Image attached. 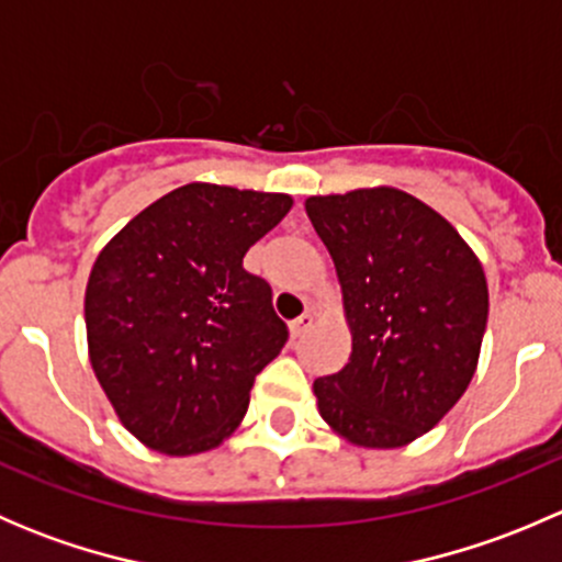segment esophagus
I'll use <instances>...</instances> for the list:
<instances>
[{"label": "esophagus", "mask_w": 562, "mask_h": 562, "mask_svg": "<svg viewBox=\"0 0 562 562\" xmlns=\"http://www.w3.org/2000/svg\"><path fill=\"white\" fill-rule=\"evenodd\" d=\"M313 326V315L310 313H304V315H299L296 321L291 323V337H302L304 331H307V328Z\"/></svg>", "instance_id": "34e87169"}]
</instances>
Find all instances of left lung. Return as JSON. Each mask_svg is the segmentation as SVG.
<instances>
[{"label": "left lung", "mask_w": 562, "mask_h": 562, "mask_svg": "<svg viewBox=\"0 0 562 562\" xmlns=\"http://www.w3.org/2000/svg\"><path fill=\"white\" fill-rule=\"evenodd\" d=\"M334 260L350 359L313 383L317 413L359 449H400L438 427L479 367L490 288L443 214L396 187L304 201Z\"/></svg>", "instance_id": "left-lung-1"}]
</instances>
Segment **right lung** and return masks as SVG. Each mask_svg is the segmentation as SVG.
I'll return each instance as SVG.
<instances>
[{
	"mask_svg": "<svg viewBox=\"0 0 562 562\" xmlns=\"http://www.w3.org/2000/svg\"><path fill=\"white\" fill-rule=\"evenodd\" d=\"M293 206L285 192L176 187L100 249L83 296L94 378L146 449H217L245 418L255 375L288 328L241 266Z\"/></svg>",
	"mask_w": 562,
	"mask_h": 562,
	"instance_id": "1",
	"label": "right lung"
}]
</instances>
